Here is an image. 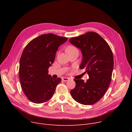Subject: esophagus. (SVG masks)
Returning <instances> with one entry per match:
<instances>
[{"mask_svg":"<svg viewBox=\"0 0 132 132\" xmlns=\"http://www.w3.org/2000/svg\"><path fill=\"white\" fill-rule=\"evenodd\" d=\"M62 80L64 81H67L69 80V78H67V77H63L62 78Z\"/></svg>","mask_w":132,"mask_h":132,"instance_id":"34e87169","label":"esophagus"}]
</instances>
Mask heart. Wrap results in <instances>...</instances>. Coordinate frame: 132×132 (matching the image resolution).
Here are the masks:
<instances>
[{
	"instance_id": "heart-1",
	"label": "heart",
	"mask_w": 132,
	"mask_h": 132,
	"mask_svg": "<svg viewBox=\"0 0 132 132\" xmlns=\"http://www.w3.org/2000/svg\"><path fill=\"white\" fill-rule=\"evenodd\" d=\"M75 49H76L73 46H68L67 48H66V51H70V50H75Z\"/></svg>"
}]
</instances>
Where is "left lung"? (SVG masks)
Listing matches in <instances>:
<instances>
[{
  "label": "left lung",
  "instance_id": "obj_1",
  "mask_svg": "<svg viewBox=\"0 0 132 132\" xmlns=\"http://www.w3.org/2000/svg\"><path fill=\"white\" fill-rule=\"evenodd\" d=\"M69 42L80 49L82 60L79 68H85L89 75L86 82L74 79L75 88L70 91L72 98L84 105L99 101L107 91L113 68V56L108 43L94 32L72 37Z\"/></svg>",
  "mask_w": 132,
  "mask_h": 132
}]
</instances>
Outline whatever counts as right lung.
Returning a JSON list of instances; mask_svg holds the SVG:
<instances>
[{"label": "right lung", "mask_w": 132, "mask_h": 132, "mask_svg": "<svg viewBox=\"0 0 132 132\" xmlns=\"http://www.w3.org/2000/svg\"><path fill=\"white\" fill-rule=\"evenodd\" d=\"M67 39L52 33L45 34L33 39L25 47L19 72L22 89L31 102L42 103L52 97L62 79H53L48 74V69L59 47Z\"/></svg>", "instance_id": "right-lung-1"}]
</instances>
